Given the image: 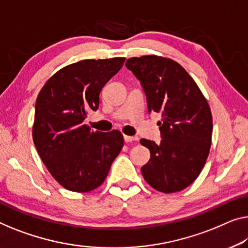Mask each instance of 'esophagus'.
I'll return each instance as SVG.
<instances>
[{
  "label": "esophagus",
  "instance_id": "obj_1",
  "mask_svg": "<svg viewBox=\"0 0 248 248\" xmlns=\"http://www.w3.org/2000/svg\"><path fill=\"white\" fill-rule=\"evenodd\" d=\"M124 139L125 142H131V141H135V140H137L138 138H137V137H131V136L124 135Z\"/></svg>",
  "mask_w": 248,
  "mask_h": 248
}]
</instances>
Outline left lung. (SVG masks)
I'll return each instance as SVG.
<instances>
[{
  "label": "left lung",
  "instance_id": "obj_1",
  "mask_svg": "<svg viewBox=\"0 0 248 248\" xmlns=\"http://www.w3.org/2000/svg\"><path fill=\"white\" fill-rule=\"evenodd\" d=\"M125 66L141 82L148 111L161 113V142L140 140L151 154L141 167L143 178L161 193L183 190L199 176L212 145L213 117L207 99L172 59L142 55L128 59Z\"/></svg>",
  "mask_w": 248,
  "mask_h": 248
}]
</instances>
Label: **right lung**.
Segmentation results:
<instances>
[{"label":"right lung","mask_w":248,"mask_h":248,"mask_svg":"<svg viewBox=\"0 0 248 248\" xmlns=\"http://www.w3.org/2000/svg\"><path fill=\"white\" fill-rule=\"evenodd\" d=\"M124 60L78 61L55 72L39 92L33 141L47 170L65 189L88 193L98 188L123 149L119 130L92 131L83 120L89 110L98 109L101 89Z\"/></svg>","instance_id":"right-lung-1"}]
</instances>
